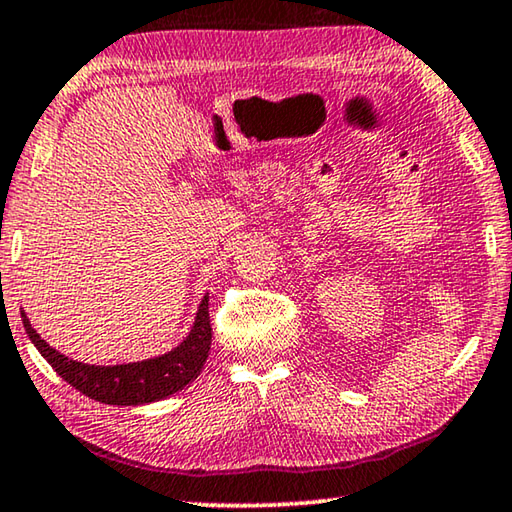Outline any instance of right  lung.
<instances>
[{"mask_svg": "<svg viewBox=\"0 0 512 512\" xmlns=\"http://www.w3.org/2000/svg\"><path fill=\"white\" fill-rule=\"evenodd\" d=\"M27 335L40 355L52 364V369L88 399L109 405H141L161 401L180 392L193 378H198L212 348V323H209V296L202 298L196 323L184 342L161 358L116 364V367H95L66 358L40 339L31 328L27 314L22 312Z\"/></svg>", "mask_w": 512, "mask_h": 512, "instance_id": "obj_1", "label": "right lung"}]
</instances>
